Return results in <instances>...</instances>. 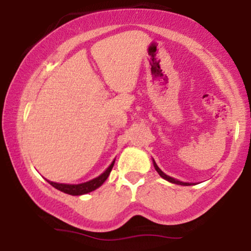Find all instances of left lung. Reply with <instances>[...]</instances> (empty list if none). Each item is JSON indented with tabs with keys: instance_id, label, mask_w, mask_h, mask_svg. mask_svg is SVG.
Segmentation results:
<instances>
[{
	"instance_id": "left-lung-1",
	"label": "left lung",
	"mask_w": 251,
	"mask_h": 251,
	"mask_svg": "<svg viewBox=\"0 0 251 251\" xmlns=\"http://www.w3.org/2000/svg\"><path fill=\"white\" fill-rule=\"evenodd\" d=\"M153 166H154L155 171H157L158 174H159L160 177L164 178V179H166L168 181H170V183L178 184V185H185V186H189V185H191V184H194V183H184V181H180V180H178V179H175V178H172V177H170V176L165 175V174H164V172L162 171V170L158 168V165H157V164H155L154 160H153Z\"/></svg>"
}]
</instances>
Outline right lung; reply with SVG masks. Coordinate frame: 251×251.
Instances as JSON below:
<instances>
[{"label": "right lung", "mask_w": 251, "mask_h": 251, "mask_svg": "<svg viewBox=\"0 0 251 251\" xmlns=\"http://www.w3.org/2000/svg\"><path fill=\"white\" fill-rule=\"evenodd\" d=\"M114 162H116V160H113L111 165L107 168V170H106L103 174L100 175L99 177L94 178V179H92L89 181H86V183L62 184V183H54V181H50V180H47V181L50 184L51 186H54L55 189L60 190V191L65 192V194H68L72 196H80V195L88 194V192L94 191V190L99 188V186H101L103 184V181L107 179L109 174H111V171H112V168H113V165H114Z\"/></svg>", "instance_id": "add662e5"}]
</instances>
